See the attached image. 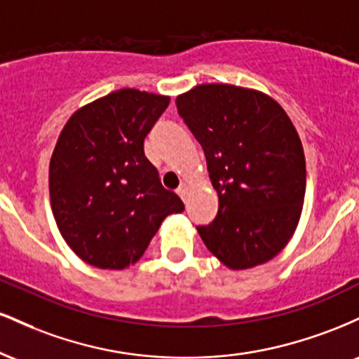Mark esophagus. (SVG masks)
I'll use <instances>...</instances> for the list:
<instances>
[{"instance_id":"obj_1","label":"esophagus","mask_w":359,"mask_h":359,"mask_svg":"<svg viewBox=\"0 0 359 359\" xmlns=\"http://www.w3.org/2000/svg\"><path fill=\"white\" fill-rule=\"evenodd\" d=\"M187 191H189V185L187 184H180L179 189H177V194H179L182 199H185V196H187Z\"/></svg>"}]
</instances>
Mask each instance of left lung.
<instances>
[{"mask_svg":"<svg viewBox=\"0 0 359 359\" xmlns=\"http://www.w3.org/2000/svg\"><path fill=\"white\" fill-rule=\"evenodd\" d=\"M175 104L219 197L216 219L197 226L205 248L231 270L277 257L306 196V156L290 118L266 94L229 84L197 86Z\"/></svg>","mask_w":359,"mask_h":359,"instance_id":"obj_1","label":"left lung"}]
</instances>
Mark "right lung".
Segmentation results:
<instances>
[{"instance_id": "obj_1", "label": "right lung", "mask_w": 359, "mask_h": 359, "mask_svg": "<svg viewBox=\"0 0 359 359\" xmlns=\"http://www.w3.org/2000/svg\"><path fill=\"white\" fill-rule=\"evenodd\" d=\"M170 97L119 89L72 114L50 158V205L81 259L104 270L137 263L184 203L160 182L143 142Z\"/></svg>"}]
</instances>
